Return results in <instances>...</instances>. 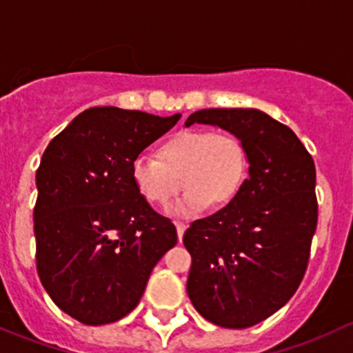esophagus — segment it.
<instances>
[{
	"mask_svg": "<svg viewBox=\"0 0 353 353\" xmlns=\"http://www.w3.org/2000/svg\"><path fill=\"white\" fill-rule=\"evenodd\" d=\"M175 226H176L178 239L181 241V238H183V232H185V230H187V224H185V223H175Z\"/></svg>",
	"mask_w": 353,
	"mask_h": 353,
	"instance_id": "1",
	"label": "esophagus"
}]
</instances>
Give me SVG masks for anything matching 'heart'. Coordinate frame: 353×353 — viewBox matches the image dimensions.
I'll list each match as a JSON object with an SVG mask.
<instances>
[{"label": "heart", "mask_w": 353, "mask_h": 353, "mask_svg": "<svg viewBox=\"0 0 353 353\" xmlns=\"http://www.w3.org/2000/svg\"><path fill=\"white\" fill-rule=\"evenodd\" d=\"M245 146L231 132L183 130L159 148V158L141 152L130 165L137 192L152 205L165 207L181 188L173 207L178 216L192 217L209 203L224 205L236 197L246 176Z\"/></svg>", "instance_id": "obj_1"}]
</instances>
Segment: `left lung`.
I'll return each mask as SVG.
<instances>
[{
    "label": "left lung",
    "mask_w": 353,
    "mask_h": 353,
    "mask_svg": "<svg viewBox=\"0 0 353 353\" xmlns=\"http://www.w3.org/2000/svg\"><path fill=\"white\" fill-rule=\"evenodd\" d=\"M192 123L234 134L250 176L226 207L185 231L187 292L207 321L248 328L281 310L306 274L318 224L314 161L289 127L256 108H205Z\"/></svg>",
    "instance_id": "obj_1"
}]
</instances>
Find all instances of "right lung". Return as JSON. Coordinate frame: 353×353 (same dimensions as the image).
Here are the masks:
<instances>
[{
    "label": "right lung",
    "instance_id": "obj_1",
    "mask_svg": "<svg viewBox=\"0 0 353 353\" xmlns=\"http://www.w3.org/2000/svg\"><path fill=\"white\" fill-rule=\"evenodd\" d=\"M180 117L93 107L43 151L35 173L37 274L57 307L83 325L129 314L176 245L175 226L137 192L130 165Z\"/></svg>",
    "mask_w": 353,
    "mask_h": 353
}]
</instances>
